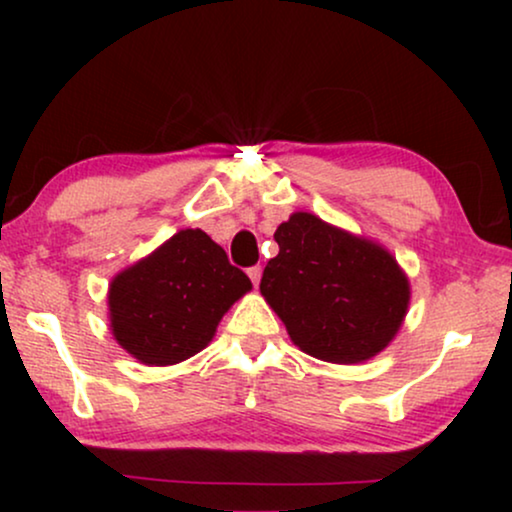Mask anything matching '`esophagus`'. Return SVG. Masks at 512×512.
<instances>
[{
	"label": "esophagus",
	"instance_id": "34e87169",
	"mask_svg": "<svg viewBox=\"0 0 512 512\" xmlns=\"http://www.w3.org/2000/svg\"><path fill=\"white\" fill-rule=\"evenodd\" d=\"M247 275H249L251 282H254V286H258V282H261V275H263V268H261V265H254V268L247 270Z\"/></svg>",
	"mask_w": 512,
	"mask_h": 512
}]
</instances>
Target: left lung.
Returning <instances> with one entry per match:
<instances>
[{
    "label": "left lung",
    "mask_w": 512,
    "mask_h": 512,
    "mask_svg": "<svg viewBox=\"0 0 512 512\" xmlns=\"http://www.w3.org/2000/svg\"><path fill=\"white\" fill-rule=\"evenodd\" d=\"M275 242L261 293L293 345L328 363H361L394 340L410 284L387 249L310 212L291 214Z\"/></svg>",
    "instance_id": "1"
}]
</instances>
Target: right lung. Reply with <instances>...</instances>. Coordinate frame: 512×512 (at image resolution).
Returning <instances> with one entry per match:
<instances>
[{
  "label": "right lung",
  "instance_id": "1",
  "mask_svg": "<svg viewBox=\"0 0 512 512\" xmlns=\"http://www.w3.org/2000/svg\"><path fill=\"white\" fill-rule=\"evenodd\" d=\"M249 277L200 228H186L111 279V333L144 366H174L214 338Z\"/></svg>",
  "mask_w": 512,
  "mask_h": 512
}]
</instances>
